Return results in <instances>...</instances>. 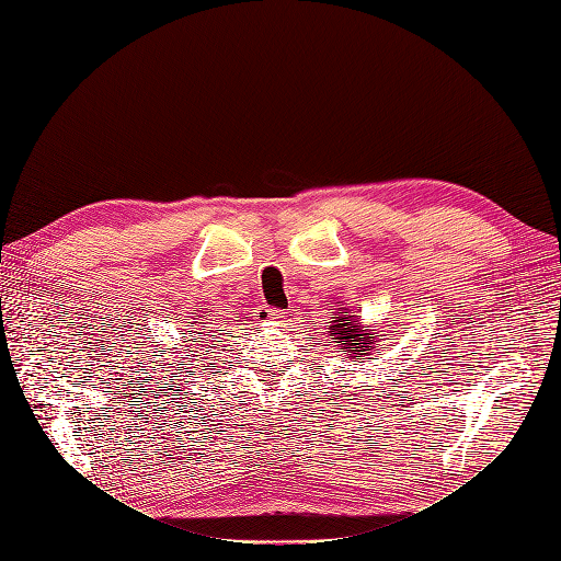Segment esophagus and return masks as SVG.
Masks as SVG:
<instances>
[{
	"mask_svg": "<svg viewBox=\"0 0 561 561\" xmlns=\"http://www.w3.org/2000/svg\"><path fill=\"white\" fill-rule=\"evenodd\" d=\"M280 318H283V311L260 307L257 311H254V325H271V322H278Z\"/></svg>",
	"mask_w": 561,
	"mask_h": 561,
	"instance_id": "obj_1",
	"label": "esophagus"
}]
</instances>
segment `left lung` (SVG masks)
<instances>
[{
    "label": "left lung",
    "mask_w": 561,
    "mask_h": 561,
    "mask_svg": "<svg viewBox=\"0 0 561 561\" xmlns=\"http://www.w3.org/2000/svg\"><path fill=\"white\" fill-rule=\"evenodd\" d=\"M334 320H330V339L332 342L344 351L346 358L351 363H363L369 360L371 355L379 353V342L383 330H369V325L365 328L363 320L355 316L351 309H336Z\"/></svg>",
    "instance_id": "1"
}]
</instances>
